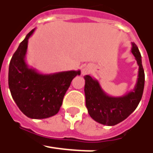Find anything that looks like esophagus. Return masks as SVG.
I'll return each instance as SVG.
<instances>
[{
  "label": "esophagus",
  "instance_id": "esophagus-1",
  "mask_svg": "<svg viewBox=\"0 0 153 153\" xmlns=\"http://www.w3.org/2000/svg\"><path fill=\"white\" fill-rule=\"evenodd\" d=\"M91 70H92V68L91 66H89V65L83 67V68H82V74L83 75H86L88 74H90L91 72Z\"/></svg>",
  "mask_w": 153,
  "mask_h": 153
}]
</instances>
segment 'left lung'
<instances>
[{
	"instance_id": "obj_1",
	"label": "left lung",
	"mask_w": 153,
	"mask_h": 153,
	"mask_svg": "<svg viewBox=\"0 0 153 153\" xmlns=\"http://www.w3.org/2000/svg\"><path fill=\"white\" fill-rule=\"evenodd\" d=\"M131 52L139 66L138 78L134 88L122 97H110L101 87L99 82L90 75L85 80V104L90 116L99 124L113 126L127 119L137 108L142 97L145 74L141 62V56L137 45L132 43Z\"/></svg>"
}]
</instances>
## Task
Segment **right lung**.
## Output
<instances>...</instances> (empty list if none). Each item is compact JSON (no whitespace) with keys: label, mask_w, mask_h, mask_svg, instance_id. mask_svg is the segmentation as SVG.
Masks as SVG:
<instances>
[{"label":"right lung","mask_w":153,"mask_h":153,"mask_svg":"<svg viewBox=\"0 0 153 153\" xmlns=\"http://www.w3.org/2000/svg\"><path fill=\"white\" fill-rule=\"evenodd\" d=\"M32 29L19 45L9 64L8 85L14 102L28 118L41 119L58 113L64 95L73 79L80 75V70L43 74L25 62Z\"/></svg>","instance_id":"obj_1"}]
</instances>
